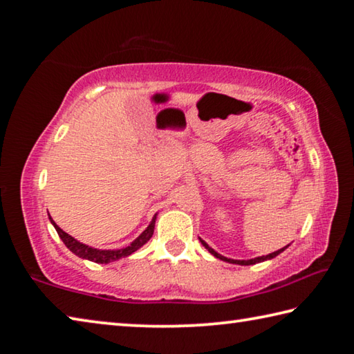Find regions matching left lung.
<instances>
[{
  "instance_id": "8db88e82",
  "label": "left lung",
  "mask_w": 354,
  "mask_h": 354,
  "mask_svg": "<svg viewBox=\"0 0 354 354\" xmlns=\"http://www.w3.org/2000/svg\"><path fill=\"white\" fill-rule=\"evenodd\" d=\"M201 243L205 245V248H207L209 253L214 254L215 257H218V259H221V261H226V262H231V263H239V266H253V263H257V262H262V261H267V259H273L274 256H278V254L281 253V251H284V250H286V247H284V248H281V250H278V251H273V253L267 254V256L254 257V259H248V261H234V259H227V257H225V256L218 254L217 251H214L211 247H209V245H207L205 241H201Z\"/></svg>"
}]
</instances>
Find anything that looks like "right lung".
<instances>
[{"label": "right lung", "mask_w": 354, "mask_h": 354, "mask_svg": "<svg viewBox=\"0 0 354 354\" xmlns=\"http://www.w3.org/2000/svg\"><path fill=\"white\" fill-rule=\"evenodd\" d=\"M50 220H51V217H50ZM154 221H156V217L151 220V223L148 225L147 230L143 231L142 234L129 245V247L122 248V250H97V248L87 247V245L77 242L76 239H73L70 234H67V232L62 231L61 227H59L53 220H51V223L55 225L59 237L62 239L65 247H67L71 253H75L76 256L82 257V259H88V261L97 262V263H107V262L117 261V259H120V257H127L129 254H133L136 250H139L142 245H145L149 239H151L153 232H154Z\"/></svg>", "instance_id": "right-lung-1"}]
</instances>
